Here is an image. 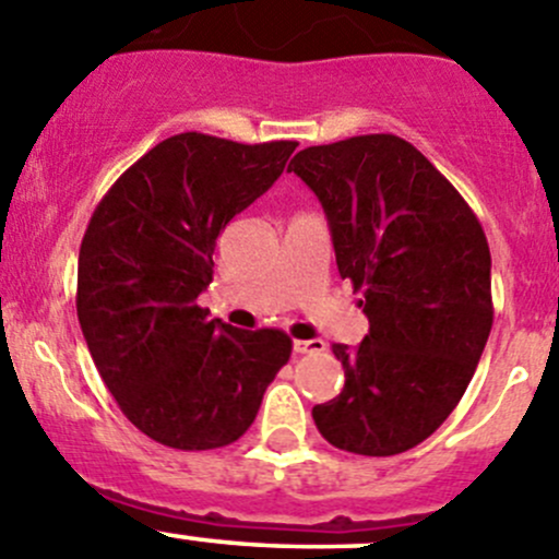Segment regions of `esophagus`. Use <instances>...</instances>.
<instances>
[{"instance_id":"obj_1","label":"esophagus","mask_w":559,"mask_h":559,"mask_svg":"<svg viewBox=\"0 0 559 559\" xmlns=\"http://www.w3.org/2000/svg\"><path fill=\"white\" fill-rule=\"evenodd\" d=\"M326 348L324 341L313 337V341H295V354H321Z\"/></svg>"}]
</instances>
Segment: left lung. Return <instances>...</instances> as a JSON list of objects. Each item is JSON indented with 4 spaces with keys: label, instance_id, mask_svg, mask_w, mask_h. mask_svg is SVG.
<instances>
[{
    "label": "left lung",
    "instance_id": "obj_1",
    "mask_svg": "<svg viewBox=\"0 0 559 559\" xmlns=\"http://www.w3.org/2000/svg\"><path fill=\"white\" fill-rule=\"evenodd\" d=\"M319 197L341 278L370 332L332 343L346 384L313 408L332 447L365 456L430 438L471 384L492 330L487 235L460 191L397 134L311 145L292 159Z\"/></svg>",
    "mask_w": 559,
    "mask_h": 559
}]
</instances>
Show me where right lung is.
Returning <instances> with one entry per match:
<instances>
[{"label": "right lung", "mask_w": 559, "mask_h": 559, "mask_svg": "<svg viewBox=\"0 0 559 559\" xmlns=\"http://www.w3.org/2000/svg\"><path fill=\"white\" fill-rule=\"evenodd\" d=\"M295 140L183 132L140 156L103 197L78 257V321L129 421L180 452L229 447L289 362L281 330L246 332L197 297L222 229L278 180Z\"/></svg>", "instance_id": "1"}]
</instances>
